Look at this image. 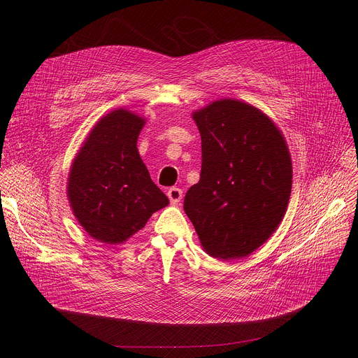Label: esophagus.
Here are the masks:
<instances>
[{"label":"esophagus","instance_id":"obj_1","mask_svg":"<svg viewBox=\"0 0 358 358\" xmlns=\"http://www.w3.org/2000/svg\"><path fill=\"white\" fill-rule=\"evenodd\" d=\"M166 194H168V199H169V201H171V204H178L182 199V190L178 189V187H171Z\"/></svg>","mask_w":358,"mask_h":358}]
</instances>
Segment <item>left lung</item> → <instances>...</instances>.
Returning a JSON list of instances; mask_svg holds the SVG:
<instances>
[{"label":"left lung","instance_id":"1","mask_svg":"<svg viewBox=\"0 0 358 358\" xmlns=\"http://www.w3.org/2000/svg\"><path fill=\"white\" fill-rule=\"evenodd\" d=\"M201 136V173L184 197V212L203 250L243 258L278 228L292 193V158L274 122L235 99L193 113Z\"/></svg>","mask_w":358,"mask_h":358}]
</instances>
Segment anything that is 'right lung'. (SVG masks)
I'll use <instances>...</instances> for the list:
<instances>
[{
  "label": "right lung",
  "instance_id": "1",
  "mask_svg": "<svg viewBox=\"0 0 358 358\" xmlns=\"http://www.w3.org/2000/svg\"><path fill=\"white\" fill-rule=\"evenodd\" d=\"M143 124L135 113L113 110L92 127L71 165L66 189L73 216L100 242L123 243L169 203L138 152Z\"/></svg>",
  "mask_w": 358,
  "mask_h": 358
}]
</instances>
